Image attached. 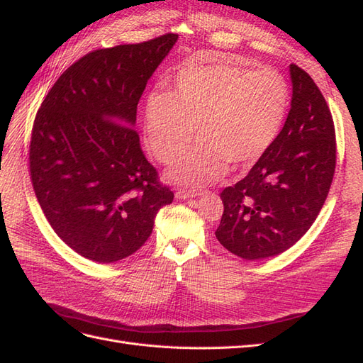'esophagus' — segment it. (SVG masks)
I'll return each instance as SVG.
<instances>
[{"mask_svg": "<svg viewBox=\"0 0 363 363\" xmlns=\"http://www.w3.org/2000/svg\"><path fill=\"white\" fill-rule=\"evenodd\" d=\"M203 195L201 191H186V189H179L175 192V199L179 200H189V199H195V196Z\"/></svg>", "mask_w": 363, "mask_h": 363, "instance_id": "obj_1", "label": "esophagus"}]
</instances>
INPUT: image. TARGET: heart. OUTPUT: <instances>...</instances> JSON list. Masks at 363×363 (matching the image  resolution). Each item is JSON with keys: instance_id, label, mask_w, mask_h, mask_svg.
Listing matches in <instances>:
<instances>
[{"instance_id": "1", "label": "heart", "mask_w": 363, "mask_h": 363, "mask_svg": "<svg viewBox=\"0 0 363 363\" xmlns=\"http://www.w3.org/2000/svg\"><path fill=\"white\" fill-rule=\"evenodd\" d=\"M289 87L274 69L227 63H192L172 82L168 96L151 94L144 111L145 144L159 162L174 164L169 179L200 188L221 179L227 164L256 162L280 133Z\"/></svg>"}]
</instances>
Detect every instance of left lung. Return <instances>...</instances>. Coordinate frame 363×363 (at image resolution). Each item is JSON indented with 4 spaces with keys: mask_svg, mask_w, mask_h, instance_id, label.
I'll use <instances>...</instances> for the list:
<instances>
[{
    "mask_svg": "<svg viewBox=\"0 0 363 363\" xmlns=\"http://www.w3.org/2000/svg\"><path fill=\"white\" fill-rule=\"evenodd\" d=\"M291 111L271 147L235 186L221 192L216 239L245 260L277 256L311 228L335 174V125L311 75L289 65Z\"/></svg>",
    "mask_w": 363,
    "mask_h": 363,
    "instance_id": "left-lung-1",
    "label": "left lung"
}]
</instances>
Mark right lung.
<instances>
[{"label": "right lung", "instance_id": "right-lung-1", "mask_svg": "<svg viewBox=\"0 0 363 363\" xmlns=\"http://www.w3.org/2000/svg\"><path fill=\"white\" fill-rule=\"evenodd\" d=\"M168 33L96 50L65 71L33 124V189L54 232L80 256L113 263L147 242L174 194L135 130L150 77L177 42Z\"/></svg>", "mask_w": 363, "mask_h": 363}]
</instances>
